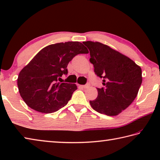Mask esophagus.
<instances>
[{
  "instance_id": "34e87169",
  "label": "esophagus",
  "mask_w": 160,
  "mask_h": 160,
  "mask_svg": "<svg viewBox=\"0 0 160 160\" xmlns=\"http://www.w3.org/2000/svg\"><path fill=\"white\" fill-rule=\"evenodd\" d=\"M89 87H90L89 83H87V84H86V85H82V87L83 88H88Z\"/></svg>"
}]
</instances>
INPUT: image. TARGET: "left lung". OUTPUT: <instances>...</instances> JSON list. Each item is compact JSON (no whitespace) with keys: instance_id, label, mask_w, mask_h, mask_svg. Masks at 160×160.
Masks as SVG:
<instances>
[{"instance_id":"left-lung-1","label":"left lung","mask_w":160,"mask_h":160,"mask_svg":"<svg viewBox=\"0 0 160 160\" xmlns=\"http://www.w3.org/2000/svg\"><path fill=\"white\" fill-rule=\"evenodd\" d=\"M94 72L103 78L104 88H97V99L89 103L95 111L117 116L132 104L142 82V69L122 53L100 42L85 41Z\"/></svg>"}]
</instances>
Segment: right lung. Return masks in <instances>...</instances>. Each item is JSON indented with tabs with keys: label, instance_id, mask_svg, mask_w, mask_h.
Returning a JSON list of instances; mask_svg holds the SVG:
<instances>
[{
	"label": "right lung",
	"instance_id": "1",
	"mask_svg": "<svg viewBox=\"0 0 160 160\" xmlns=\"http://www.w3.org/2000/svg\"><path fill=\"white\" fill-rule=\"evenodd\" d=\"M78 41L51 44L39 51L18 74L17 83L26 104L41 113H53L67 104L77 87L60 83L67 74V66L75 56L88 53Z\"/></svg>",
	"mask_w": 160,
	"mask_h": 160
}]
</instances>
